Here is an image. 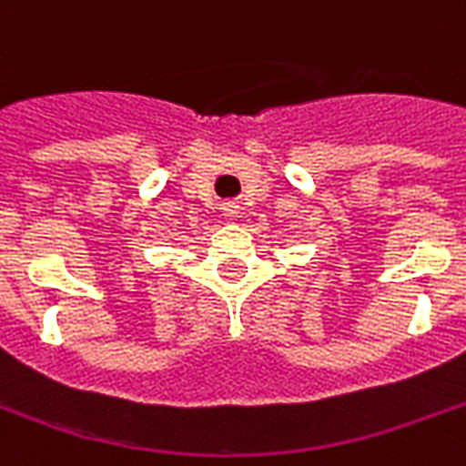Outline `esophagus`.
Here are the masks:
<instances>
[{
  "label": "esophagus",
  "mask_w": 466,
  "mask_h": 466,
  "mask_svg": "<svg viewBox=\"0 0 466 466\" xmlns=\"http://www.w3.org/2000/svg\"><path fill=\"white\" fill-rule=\"evenodd\" d=\"M222 215H225L227 219L239 218V215H241L239 203H237V200H227V203H222Z\"/></svg>",
  "instance_id": "esophagus-1"
}]
</instances>
